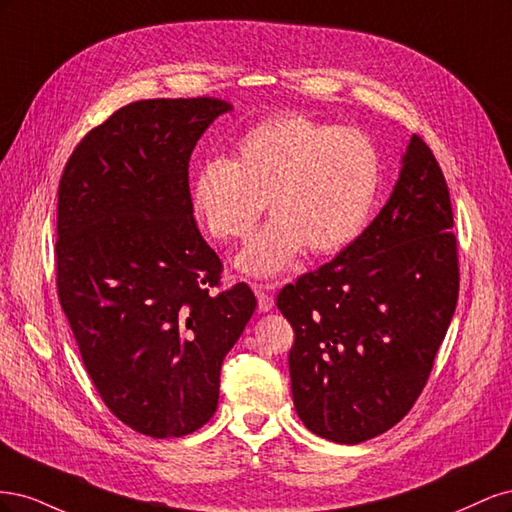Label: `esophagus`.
I'll return each instance as SVG.
<instances>
[{"label":"esophagus","instance_id":"esophagus-1","mask_svg":"<svg viewBox=\"0 0 512 512\" xmlns=\"http://www.w3.org/2000/svg\"><path fill=\"white\" fill-rule=\"evenodd\" d=\"M252 288H254L256 297H258L260 312H271L273 305H275V301L271 297V290H275V284H254Z\"/></svg>","mask_w":512,"mask_h":512}]
</instances>
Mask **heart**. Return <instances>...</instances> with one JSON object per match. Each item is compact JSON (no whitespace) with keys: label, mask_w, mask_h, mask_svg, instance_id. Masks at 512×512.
I'll return each mask as SVG.
<instances>
[{"label":"heart","mask_w":512,"mask_h":512,"mask_svg":"<svg viewBox=\"0 0 512 512\" xmlns=\"http://www.w3.org/2000/svg\"><path fill=\"white\" fill-rule=\"evenodd\" d=\"M378 149L352 128L299 113L245 130L232 158H213L192 181V211L215 241L250 237L265 203L271 220L237 256V269L271 277L305 250L327 256L361 235L380 192Z\"/></svg>","instance_id":"1"}]
</instances>
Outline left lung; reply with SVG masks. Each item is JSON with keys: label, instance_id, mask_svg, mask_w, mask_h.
I'll return each instance as SVG.
<instances>
[{"label": "left lung", "instance_id": "1", "mask_svg": "<svg viewBox=\"0 0 512 512\" xmlns=\"http://www.w3.org/2000/svg\"><path fill=\"white\" fill-rule=\"evenodd\" d=\"M453 209L421 136L391 198L331 262L277 294L294 329L292 401L303 425L337 444L389 431L425 389L459 294Z\"/></svg>", "mask_w": 512, "mask_h": 512}]
</instances>
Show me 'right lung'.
<instances>
[{
	"instance_id": "right-lung-1",
	"label": "right lung",
	"mask_w": 512,
	"mask_h": 512,
	"mask_svg": "<svg viewBox=\"0 0 512 512\" xmlns=\"http://www.w3.org/2000/svg\"><path fill=\"white\" fill-rule=\"evenodd\" d=\"M228 111L218 98L132 102L76 145L59 181V303L106 408L151 438L209 421L256 309L247 284L220 288L190 200L192 151Z\"/></svg>"
}]
</instances>
